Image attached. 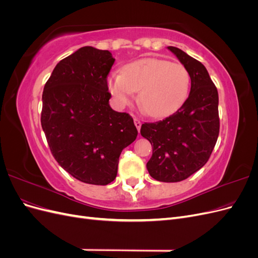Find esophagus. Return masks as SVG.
<instances>
[{
	"label": "esophagus",
	"instance_id": "34e87169",
	"mask_svg": "<svg viewBox=\"0 0 258 258\" xmlns=\"http://www.w3.org/2000/svg\"><path fill=\"white\" fill-rule=\"evenodd\" d=\"M134 121H135V124H136V127H137L138 131H140V129H141V124H142L141 121H140L138 118H135Z\"/></svg>",
	"mask_w": 258,
	"mask_h": 258
}]
</instances>
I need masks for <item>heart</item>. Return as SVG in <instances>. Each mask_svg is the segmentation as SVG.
Segmentation results:
<instances>
[{
  "label": "heart",
  "instance_id": "b5f03b06",
  "mask_svg": "<svg viewBox=\"0 0 258 258\" xmlns=\"http://www.w3.org/2000/svg\"><path fill=\"white\" fill-rule=\"evenodd\" d=\"M190 76L183 64L159 58L134 61L123 68L122 73L107 79L108 90L117 106H127L139 91V103L154 118L178 110L188 96Z\"/></svg>",
  "mask_w": 258,
  "mask_h": 258
}]
</instances>
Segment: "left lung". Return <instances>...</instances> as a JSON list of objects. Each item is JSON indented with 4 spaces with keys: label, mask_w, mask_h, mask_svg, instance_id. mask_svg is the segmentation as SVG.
<instances>
[{
    "label": "left lung",
    "mask_w": 258,
    "mask_h": 258,
    "mask_svg": "<svg viewBox=\"0 0 258 258\" xmlns=\"http://www.w3.org/2000/svg\"><path fill=\"white\" fill-rule=\"evenodd\" d=\"M190 76V92L167 118L144 122L141 136L151 142L148 173L159 182L183 181L209 160L220 132L218 93L206 67L179 48L168 46Z\"/></svg>",
    "instance_id": "left-lung-1"
}]
</instances>
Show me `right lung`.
Masks as SVG:
<instances>
[{
    "instance_id": "obj_1",
    "label": "right lung",
    "mask_w": 258,
    "mask_h": 258,
    "mask_svg": "<svg viewBox=\"0 0 258 258\" xmlns=\"http://www.w3.org/2000/svg\"><path fill=\"white\" fill-rule=\"evenodd\" d=\"M114 61L108 50L85 46L54 67L43 91L41 122L51 154L87 184L113 182L122 150L138 136L132 117L108 103Z\"/></svg>"
}]
</instances>
